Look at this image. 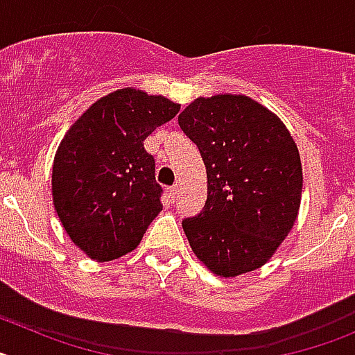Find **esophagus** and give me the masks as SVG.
<instances>
[{
	"label": "esophagus",
	"mask_w": 355,
	"mask_h": 355,
	"mask_svg": "<svg viewBox=\"0 0 355 355\" xmlns=\"http://www.w3.org/2000/svg\"><path fill=\"white\" fill-rule=\"evenodd\" d=\"M167 192H168V199H171L172 202H174V200L178 199V187H175V184H174V187L168 188Z\"/></svg>",
	"instance_id": "1"
}]
</instances>
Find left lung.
Segmentation results:
<instances>
[{"label":"left lung","mask_w":355,"mask_h":355,"mask_svg":"<svg viewBox=\"0 0 355 355\" xmlns=\"http://www.w3.org/2000/svg\"><path fill=\"white\" fill-rule=\"evenodd\" d=\"M208 175L202 211L183 229L197 258L222 277L272 258L299 213L302 167L284 124L245 96L199 97L180 115Z\"/></svg>","instance_id":"8db88e82"}]
</instances>
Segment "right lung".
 Masks as SVG:
<instances>
[{"label":"right lung","instance_id":"add662e5","mask_svg":"<svg viewBox=\"0 0 355 355\" xmlns=\"http://www.w3.org/2000/svg\"><path fill=\"white\" fill-rule=\"evenodd\" d=\"M180 112L167 97L121 89L71 126L53 163V202L71 240L96 261L139 245L162 211L163 188L144 140Z\"/></svg>","mask_w":355,"mask_h":355}]
</instances>
